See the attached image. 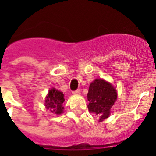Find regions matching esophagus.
Returning a JSON list of instances; mask_svg holds the SVG:
<instances>
[{"mask_svg":"<svg viewBox=\"0 0 156 156\" xmlns=\"http://www.w3.org/2000/svg\"><path fill=\"white\" fill-rule=\"evenodd\" d=\"M73 95H80V94H81L80 90H74V91H73Z\"/></svg>","mask_w":156,"mask_h":156,"instance_id":"obj_1","label":"esophagus"}]
</instances>
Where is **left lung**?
<instances>
[{
	"label": "left lung",
	"instance_id": "8db88e82",
	"mask_svg": "<svg viewBox=\"0 0 156 156\" xmlns=\"http://www.w3.org/2000/svg\"><path fill=\"white\" fill-rule=\"evenodd\" d=\"M116 99V90L108 82L96 78L90 84L87 94L88 109L90 112L99 116L100 121L108 117Z\"/></svg>",
	"mask_w": 156,
	"mask_h": 156
}]
</instances>
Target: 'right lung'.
I'll list each match as a JSON object with an SVG mask.
<instances>
[{
  "mask_svg": "<svg viewBox=\"0 0 156 156\" xmlns=\"http://www.w3.org/2000/svg\"><path fill=\"white\" fill-rule=\"evenodd\" d=\"M65 102L64 94L55 88L49 90L46 96L45 106L55 114H61L63 112V103Z\"/></svg>",
  "mask_w": 156,
  "mask_h": 156,
  "instance_id": "1",
  "label": "right lung"
}]
</instances>
